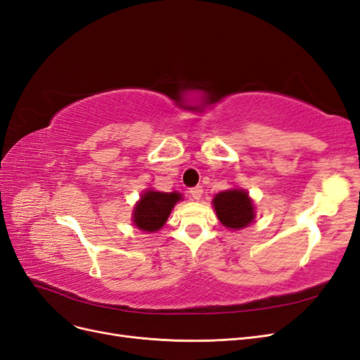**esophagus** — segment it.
<instances>
[{"label": "esophagus", "mask_w": 360, "mask_h": 360, "mask_svg": "<svg viewBox=\"0 0 360 360\" xmlns=\"http://www.w3.org/2000/svg\"><path fill=\"white\" fill-rule=\"evenodd\" d=\"M189 193H191V197L193 198V200H201V197H202V188L201 186H195V188H192L191 191H189Z\"/></svg>", "instance_id": "1"}]
</instances>
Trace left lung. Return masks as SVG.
Segmentation results:
<instances>
[{"label":"left lung","mask_w":360,"mask_h":360,"mask_svg":"<svg viewBox=\"0 0 360 360\" xmlns=\"http://www.w3.org/2000/svg\"><path fill=\"white\" fill-rule=\"evenodd\" d=\"M217 219L230 230H242L255 219L254 202L245 189L219 192L213 198Z\"/></svg>","instance_id":"1"}]
</instances>
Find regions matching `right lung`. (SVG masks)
Instances as JSON below:
<instances>
[{"label":"right lung","mask_w":360,"mask_h":360,"mask_svg":"<svg viewBox=\"0 0 360 360\" xmlns=\"http://www.w3.org/2000/svg\"><path fill=\"white\" fill-rule=\"evenodd\" d=\"M181 200V195L177 192L167 193L158 191H146L141 195L139 201L134 209V225L139 230L147 233H155L165 225L168 216L177 201Z\"/></svg>","instance_id":"add662e5"}]
</instances>
